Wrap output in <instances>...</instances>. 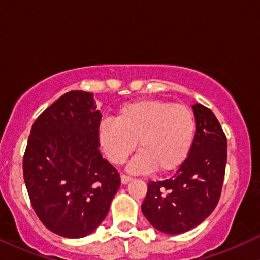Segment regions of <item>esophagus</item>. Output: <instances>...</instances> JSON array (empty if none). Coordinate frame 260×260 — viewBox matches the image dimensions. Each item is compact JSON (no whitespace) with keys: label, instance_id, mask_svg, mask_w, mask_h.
Instances as JSON below:
<instances>
[{"label":"esophagus","instance_id":"34e87169","mask_svg":"<svg viewBox=\"0 0 260 260\" xmlns=\"http://www.w3.org/2000/svg\"><path fill=\"white\" fill-rule=\"evenodd\" d=\"M131 180H132V177H131V176H127V175H121V182L123 184H126V183H128V182H129Z\"/></svg>","mask_w":260,"mask_h":260}]
</instances>
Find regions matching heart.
Listing matches in <instances>:
<instances>
[{
  "label": "heart",
  "mask_w": 260,
  "mask_h": 260,
  "mask_svg": "<svg viewBox=\"0 0 260 260\" xmlns=\"http://www.w3.org/2000/svg\"><path fill=\"white\" fill-rule=\"evenodd\" d=\"M196 131V116L187 105L144 99L124 104L117 117L101 121L98 138L109 160L117 165L128 159L138 140L140 151L128 170L148 172L157 168L166 172L187 159Z\"/></svg>",
  "instance_id": "b5f03b06"
}]
</instances>
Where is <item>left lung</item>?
Segmentation results:
<instances>
[{"mask_svg":"<svg viewBox=\"0 0 260 260\" xmlns=\"http://www.w3.org/2000/svg\"><path fill=\"white\" fill-rule=\"evenodd\" d=\"M197 131L187 159L174 176L149 181L142 211L155 229L169 235L192 230L213 213L221 196L228 139L208 107L193 105Z\"/></svg>","mask_w":260,"mask_h":260,"instance_id":"8db88e82","label":"left lung"}]
</instances>
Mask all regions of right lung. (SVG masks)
<instances>
[{
	"instance_id": "1",
	"label": "right lung",
	"mask_w": 260,
	"mask_h": 260,
	"mask_svg": "<svg viewBox=\"0 0 260 260\" xmlns=\"http://www.w3.org/2000/svg\"><path fill=\"white\" fill-rule=\"evenodd\" d=\"M100 121L91 92L72 90L32 124L23 176L35 214L53 234H91L120 188V174L99 150Z\"/></svg>"
}]
</instances>
